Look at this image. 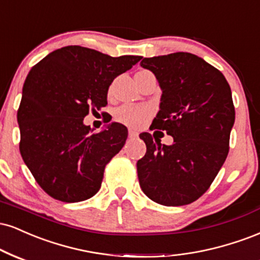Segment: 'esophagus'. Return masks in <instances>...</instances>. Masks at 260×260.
I'll return each instance as SVG.
<instances>
[{"instance_id":"esophagus-1","label":"esophagus","mask_w":260,"mask_h":260,"mask_svg":"<svg viewBox=\"0 0 260 260\" xmlns=\"http://www.w3.org/2000/svg\"><path fill=\"white\" fill-rule=\"evenodd\" d=\"M138 132L134 129H129L128 131V136H129V138H136V137H138Z\"/></svg>"}]
</instances>
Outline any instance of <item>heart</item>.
I'll list each match as a JSON object with an SVG mask.
<instances>
[{
    "instance_id": "1",
    "label": "heart",
    "mask_w": 260,
    "mask_h": 260,
    "mask_svg": "<svg viewBox=\"0 0 260 260\" xmlns=\"http://www.w3.org/2000/svg\"><path fill=\"white\" fill-rule=\"evenodd\" d=\"M150 116V110L146 106L122 105L115 111V117L118 122L128 127L139 128Z\"/></svg>"
}]
</instances>
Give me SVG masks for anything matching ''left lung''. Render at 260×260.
I'll return each mask as SVG.
<instances>
[{
    "label": "left lung",
    "instance_id": "left-lung-1",
    "mask_svg": "<svg viewBox=\"0 0 260 260\" xmlns=\"http://www.w3.org/2000/svg\"><path fill=\"white\" fill-rule=\"evenodd\" d=\"M140 65L162 90L152 129L173 137L165 145L150 133L139 136L146 144L137 162L140 187L160 205H189L207 191L229 152L235 122L230 86L218 69L191 53L144 58Z\"/></svg>",
    "mask_w": 260,
    "mask_h": 260
}]
</instances>
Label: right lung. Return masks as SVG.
<instances>
[{"label":"right lung","mask_w":260,"mask_h":260,"mask_svg":"<svg viewBox=\"0 0 260 260\" xmlns=\"http://www.w3.org/2000/svg\"><path fill=\"white\" fill-rule=\"evenodd\" d=\"M142 57H110L67 46L27 74L18 110L20 154L39 185L53 199L80 202L99 191L105 166L123 148L128 131L112 122L93 133L83 118L108 104L115 77Z\"/></svg>","instance_id":"add662e5"}]
</instances>
